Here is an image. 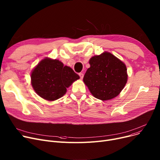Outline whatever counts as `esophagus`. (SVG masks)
Masks as SVG:
<instances>
[{
  "mask_svg": "<svg viewBox=\"0 0 160 160\" xmlns=\"http://www.w3.org/2000/svg\"><path fill=\"white\" fill-rule=\"evenodd\" d=\"M79 76H80V78H81V79H82V78H83V74L82 72H80V73H79Z\"/></svg>",
  "mask_w": 160,
  "mask_h": 160,
  "instance_id": "1",
  "label": "esophagus"
}]
</instances>
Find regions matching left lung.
Segmentation results:
<instances>
[{"label": "left lung", "instance_id": "1", "mask_svg": "<svg viewBox=\"0 0 160 160\" xmlns=\"http://www.w3.org/2000/svg\"><path fill=\"white\" fill-rule=\"evenodd\" d=\"M89 64L83 80L91 94L102 100L118 95L127 82L125 64L107 52L92 57Z\"/></svg>", "mask_w": 160, "mask_h": 160}]
</instances>
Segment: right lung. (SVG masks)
I'll return each mask as SVG.
<instances>
[{
    "mask_svg": "<svg viewBox=\"0 0 160 160\" xmlns=\"http://www.w3.org/2000/svg\"><path fill=\"white\" fill-rule=\"evenodd\" d=\"M79 78L71 67L49 58L41 61L31 74L32 85L36 93L51 101L63 96L67 88Z\"/></svg>",
    "mask_w": 160,
    "mask_h": 160,
    "instance_id": "1",
    "label": "right lung"
}]
</instances>
